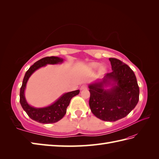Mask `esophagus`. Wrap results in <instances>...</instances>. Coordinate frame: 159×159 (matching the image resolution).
I'll use <instances>...</instances> for the list:
<instances>
[{
    "label": "esophagus",
    "mask_w": 159,
    "mask_h": 159,
    "mask_svg": "<svg viewBox=\"0 0 159 159\" xmlns=\"http://www.w3.org/2000/svg\"><path fill=\"white\" fill-rule=\"evenodd\" d=\"M87 89V85H81V87H80V89Z\"/></svg>",
    "instance_id": "34e87169"
}]
</instances>
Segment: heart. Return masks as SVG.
<instances>
[{"label": "heart", "mask_w": 159, "mask_h": 159, "mask_svg": "<svg viewBox=\"0 0 159 159\" xmlns=\"http://www.w3.org/2000/svg\"><path fill=\"white\" fill-rule=\"evenodd\" d=\"M100 66V63H97V62H93L89 64V67L92 68V70H96L97 68H98L99 66ZM106 72V68L105 67L103 66H101L99 68V72L100 74H104Z\"/></svg>", "instance_id": "1"}]
</instances>
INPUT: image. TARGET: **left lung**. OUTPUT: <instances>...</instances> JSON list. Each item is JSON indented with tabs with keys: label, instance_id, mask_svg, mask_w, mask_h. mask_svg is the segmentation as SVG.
I'll list each match as a JSON object with an SVG mask.
<instances>
[{
	"label": "left lung",
	"instance_id": "8db88e82",
	"mask_svg": "<svg viewBox=\"0 0 159 159\" xmlns=\"http://www.w3.org/2000/svg\"><path fill=\"white\" fill-rule=\"evenodd\" d=\"M112 72L103 79L89 85V107L96 117L115 121L126 117L136 107L139 98V88L135 74L120 60L109 58ZM111 84V89L103 86Z\"/></svg>",
	"mask_w": 159,
	"mask_h": 159
}]
</instances>
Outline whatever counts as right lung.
<instances>
[{"label":"right lung","mask_w":159,"mask_h":159,"mask_svg":"<svg viewBox=\"0 0 159 159\" xmlns=\"http://www.w3.org/2000/svg\"><path fill=\"white\" fill-rule=\"evenodd\" d=\"M63 61L62 58L57 57H46L35 62L26 71L24 77L22 85L20 88V102L24 111L32 120L42 124H52L61 120L66 113L67 107H68L71 99L79 93L78 89L73 92L64 93L51 105L43 108H35L31 107L26 102L25 96V90L29 77L35 70L45 66L47 64H58Z\"/></svg>","instance_id":"add662e5"}]
</instances>
